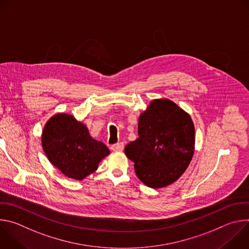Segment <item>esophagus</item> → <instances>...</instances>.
Segmentation results:
<instances>
[{"instance_id": "esophagus-1", "label": "esophagus", "mask_w": 249, "mask_h": 249, "mask_svg": "<svg viewBox=\"0 0 249 249\" xmlns=\"http://www.w3.org/2000/svg\"><path fill=\"white\" fill-rule=\"evenodd\" d=\"M124 149V143H117L111 146V150L113 152H122Z\"/></svg>"}]
</instances>
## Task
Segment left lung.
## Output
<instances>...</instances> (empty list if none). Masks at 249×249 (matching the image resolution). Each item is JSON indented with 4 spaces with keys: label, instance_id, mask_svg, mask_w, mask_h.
Returning a JSON list of instances; mask_svg holds the SVG:
<instances>
[{
    "label": "left lung",
    "instance_id": "8db88e82",
    "mask_svg": "<svg viewBox=\"0 0 249 249\" xmlns=\"http://www.w3.org/2000/svg\"><path fill=\"white\" fill-rule=\"evenodd\" d=\"M139 137L125 147L138 178L151 188L175 182L188 167L195 150L190 115L168 98L150 102L138 121Z\"/></svg>",
    "mask_w": 249,
    "mask_h": 249
}]
</instances>
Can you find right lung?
I'll return each mask as SVG.
<instances>
[{"instance_id": "right-lung-1", "label": "right lung", "mask_w": 249, "mask_h": 249, "mask_svg": "<svg viewBox=\"0 0 249 249\" xmlns=\"http://www.w3.org/2000/svg\"><path fill=\"white\" fill-rule=\"evenodd\" d=\"M49 161L69 178L83 180L94 172L110 154L102 142L93 139L86 124L73 115L57 113L46 122L41 136Z\"/></svg>"}]
</instances>
